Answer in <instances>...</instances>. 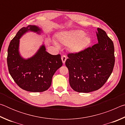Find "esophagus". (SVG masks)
<instances>
[{
    "mask_svg": "<svg viewBox=\"0 0 125 125\" xmlns=\"http://www.w3.org/2000/svg\"><path fill=\"white\" fill-rule=\"evenodd\" d=\"M61 59H62V62L63 64H64L65 62V61L67 60V57L65 56V55H63L62 56V57H61Z\"/></svg>",
    "mask_w": 125,
    "mask_h": 125,
    "instance_id": "1",
    "label": "esophagus"
}]
</instances>
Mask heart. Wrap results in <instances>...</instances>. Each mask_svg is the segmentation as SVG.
<instances>
[{"instance_id":"1","label":"heart","mask_w":125,"mask_h":125,"mask_svg":"<svg viewBox=\"0 0 125 125\" xmlns=\"http://www.w3.org/2000/svg\"><path fill=\"white\" fill-rule=\"evenodd\" d=\"M58 41L65 46H69L72 52L78 53L83 51L90 45L91 39L84 32L74 30L60 33L58 36Z\"/></svg>"}]
</instances>
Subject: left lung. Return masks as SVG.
Returning a JSON list of instances; mask_svg holds the SVG:
<instances>
[{
	"label": "left lung",
	"mask_w": 125,
	"mask_h": 125,
	"mask_svg": "<svg viewBox=\"0 0 125 125\" xmlns=\"http://www.w3.org/2000/svg\"><path fill=\"white\" fill-rule=\"evenodd\" d=\"M98 43L78 53L68 54L65 65L71 88L79 93H89L104 85L115 64L113 42L103 30L98 28Z\"/></svg>",
	"instance_id": "8db88e82"
}]
</instances>
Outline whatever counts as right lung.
Listing matches in <instances>:
<instances>
[{"mask_svg": "<svg viewBox=\"0 0 125 125\" xmlns=\"http://www.w3.org/2000/svg\"><path fill=\"white\" fill-rule=\"evenodd\" d=\"M29 31L40 33L41 30L35 25H29L18 31L8 49V70L20 88L30 92H42L50 87L53 75L62 65V61L60 54H50L43 45L32 57L23 58L19 51V39Z\"/></svg>", "mask_w": 125, "mask_h": 125, "instance_id": "1", "label": "right lung"}]
</instances>
